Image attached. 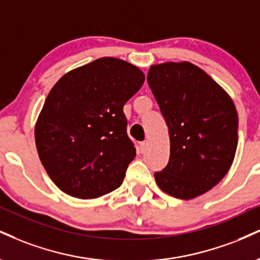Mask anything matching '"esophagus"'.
Here are the masks:
<instances>
[{"mask_svg":"<svg viewBox=\"0 0 260 260\" xmlns=\"http://www.w3.org/2000/svg\"><path fill=\"white\" fill-rule=\"evenodd\" d=\"M148 145H149L148 142H142V143H139V150H140V152H145L146 149H148Z\"/></svg>","mask_w":260,"mask_h":260,"instance_id":"esophagus-1","label":"esophagus"}]
</instances>
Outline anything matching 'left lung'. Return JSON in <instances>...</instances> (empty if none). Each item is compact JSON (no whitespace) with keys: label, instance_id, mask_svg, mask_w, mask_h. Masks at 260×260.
<instances>
[{"label":"left lung","instance_id":"1","mask_svg":"<svg viewBox=\"0 0 260 260\" xmlns=\"http://www.w3.org/2000/svg\"><path fill=\"white\" fill-rule=\"evenodd\" d=\"M148 83L168 126V165L156 172L157 185L173 198L207 192L230 170L237 148L239 116L234 102L191 62L152 65Z\"/></svg>","mask_w":260,"mask_h":260}]
</instances>
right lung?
Returning <instances> with one entry per match:
<instances>
[{"label":"right lung","mask_w":260,"mask_h":260,"mask_svg":"<svg viewBox=\"0 0 260 260\" xmlns=\"http://www.w3.org/2000/svg\"><path fill=\"white\" fill-rule=\"evenodd\" d=\"M144 81L129 62L99 58L54 84L37 118L35 140L43 167L62 192L96 199L121 185L136 157L123 105Z\"/></svg>","instance_id":"add662e5"}]
</instances>
